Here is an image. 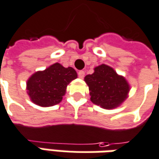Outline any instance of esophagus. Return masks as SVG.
Wrapping results in <instances>:
<instances>
[{
	"label": "esophagus",
	"mask_w": 159,
	"mask_h": 159,
	"mask_svg": "<svg viewBox=\"0 0 159 159\" xmlns=\"http://www.w3.org/2000/svg\"><path fill=\"white\" fill-rule=\"evenodd\" d=\"M84 75H85V72L83 71V70H79L78 71V76H79L80 78H83Z\"/></svg>",
	"instance_id": "obj_1"
}]
</instances>
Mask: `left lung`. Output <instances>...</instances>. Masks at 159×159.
<instances>
[{"label":"left lung","instance_id":"left-lung-1","mask_svg":"<svg viewBox=\"0 0 159 159\" xmlns=\"http://www.w3.org/2000/svg\"><path fill=\"white\" fill-rule=\"evenodd\" d=\"M84 80L90 91L91 102L107 109L121 104L129 91L126 79L106 64L95 68V72L87 75Z\"/></svg>","mask_w":159,"mask_h":159}]
</instances>
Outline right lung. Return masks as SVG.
<instances>
[{
	"mask_svg": "<svg viewBox=\"0 0 159 159\" xmlns=\"http://www.w3.org/2000/svg\"><path fill=\"white\" fill-rule=\"evenodd\" d=\"M76 77L74 69L64 68L57 63L30 77L26 83L28 95L33 102L41 107L56 105L62 101L67 85Z\"/></svg>",
	"mask_w": 159,
	"mask_h": 159,
	"instance_id": "obj_1",
	"label": "right lung"
}]
</instances>
